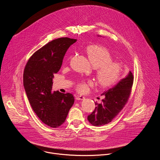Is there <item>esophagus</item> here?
I'll return each mask as SVG.
<instances>
[{"instance_id": "34e87169", "label": "esophagus", "mask_w": 160, "mask_h": 160, "mask_svg": "<svg viewBox=\"0 0 160 160\" xmlns=\"http://www.w3.org/2000/svg\"><path fill=\"white\" fill-rule=\"evenodd\" d=\"M75 98H76L77 100H83V99H85V97L82 96H77L75 97Z\"/></svg>"}]
</instances>
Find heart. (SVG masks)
<instances>
[{"mask_svg":"<svg viewBox=\"0 0 160 160\" xmlns=\"http://www.w3.org/2000/svg\"><path fill=\"white\" fill-rule=\"evenodd\" d=\"M87 53L90 63L95 68L96 76L101 86L108 87L119 80L123 71V64L112 60V55L106 48L90 45L87 49ZM93 85L91 80L82 81L77 84V90L80 93H85Z\"/></svg>","mask_w":160,"mask_h":160,"instance_id":"obj_1","label":"heart"}]
</instances>
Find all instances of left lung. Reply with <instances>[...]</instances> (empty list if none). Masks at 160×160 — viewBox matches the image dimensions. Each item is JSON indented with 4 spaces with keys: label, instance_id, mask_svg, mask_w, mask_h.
<instances>
[{
    "label": "left lung",
    "instance_id": "1",
    "mask_svg": "<svg viewBox=\"0 0 160 160\" xmlns=\"http://www.w3.org/2000/svg\"><path fill=\"white\" fill-rule=\"evenodd\" d=\"M133 76L130 71L128 75L112 88L104 91L101 104L96 103L94 111L87 117L88 122L94 126L106 125L115 118L127 104L131 93Z\"/></svg>",
    "mask_w": 160,
    "mask_h": 160
}]
</instances>
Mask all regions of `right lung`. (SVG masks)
<instances>
[{
	"label": "right lung",
	"mask_w": 160,
	"mask_h": 160,
	"mask_svg": "<svg viewBox=\"0 0 160 160\" xmlns=\"http://www.w3.org/2000/svg\"><path fill=\"white\" fill-rule=\"evenodd\" d=\"M76 39L52 40L28 59L23 73V85L30 104L45 124L57 128L66 120L75 99L70 93L52 91V78L61 67L64 56Z\"/></svg>",
	"instance_id": "obj_1"
}]
</instances>
